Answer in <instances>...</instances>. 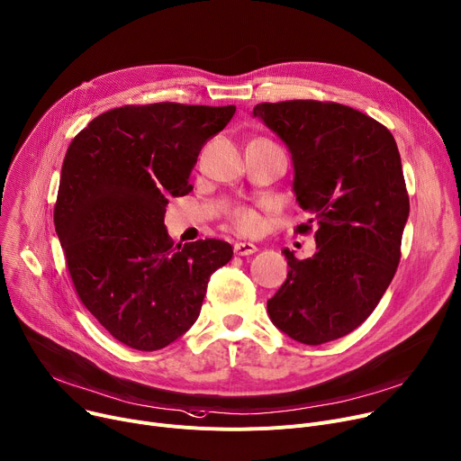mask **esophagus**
<instances>
[{"label": "esophagus", "instance_id": "34e87169", "mask_svg": "<svg viewBox=\"0 0 461 461\" xmlns=\"http://www.w3.org/2000/svg\"><path fill=\"white\" fill-rule=\"evenodd\" d=\"M233 250L237 256H252L258 252V247L254 242H235Z\"/></svg>", "mask_w": 461, "mask_h": 461}]
</instances>
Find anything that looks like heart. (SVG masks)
<instances>
[{
  "label": "heart",
  "mask_w": 461,
  "mask_h": 461,
  "mask_svg": "<svg viewBox=\"0 0 461 461\" xmlns=\"http://www.w3.org/2000/svg\"><path fill=\"white\" fill-rule=\"evenodd\" d=\"M231 222L240 231H252L258 226V217L252 209H237L231 214Z\"/></svg>",
  "instance_id": "b5f03b06"
}]
</instances>
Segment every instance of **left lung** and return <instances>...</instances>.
<instances>
[{
    "instance_id": "left-lung-1",
    "label": "left lung",
    "mask_w": 461,
    "mask_h": 461,
    "mask_svg": "<svg viewBox=\"0 0 461 461\" xmlns=\"http://www.w3.org/2000/svg\"><path fill=\"white\" fill-rule=\"evenodd\" d=\"M289 148L293 193L315 222L317 252L285 249V284L268 302L276 328L303 345L356 330L389 287L410 217L401 153L387 128L352 107L291 100L252 113Z\"/></svg>"
}]
</instances>
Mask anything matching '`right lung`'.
<instances>
[{
    "mask_svg": "<svg viewBox=\"0 0 461 461\" xmlns=\"http://www.w3.org/2000/svg\"><path fill=\"white\" fill-rule=\"evenodd\" d=\"M235 105H126L96 116L70 142L53 211L77 296L98 322L137 350H159L198 319L211 274L230 242L177 244L170 196H185L203 144Z\"/></svg>",
    "mask_w": 461,
    "mask_h": 461,
    "instance_id": "right-lung-1",
    "label": "right lung"
}]
</instances>
